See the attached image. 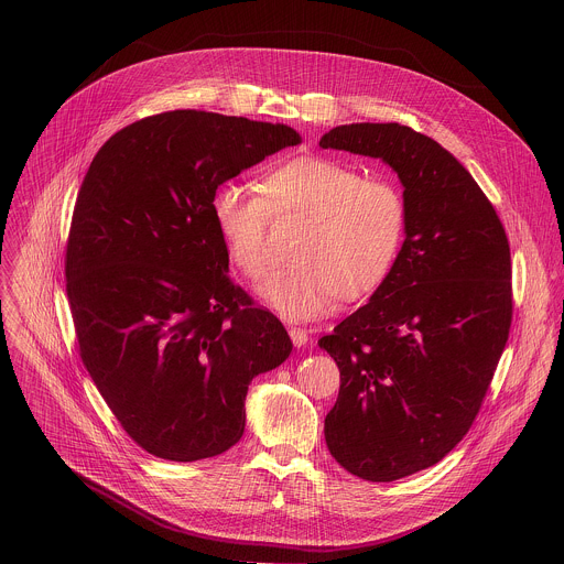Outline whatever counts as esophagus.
I'll use <instances>...</instances> for the list:
<instances>
[{
  "label": "esophagus",
  "instance_id": "esophagus-1",
  "mask_svg": "<svg viewBox=\"0 0 564 564\" xmlns=\"http://www.w3.org/2000/svg\"><path fill=\"white\" fill-rule=\"evenodd\" d=\"M289 336H291V340H293L295 347H302V345L308 343V329H304V327L291 325V327H289Z\"/></svg>",
  "mask_w": 564,
  "mask_h": 564
}]
</instances>
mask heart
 I'll use <instances>...</instances> for the list:
<instances>
[{
  "label": "heart",
  "instance_id": "b5f03b06",
  "mask_svg": "<svg viewBox=\"0 0 564 564\" xmlns=\"http://www.w3.org/2000/svg\"><path fill=\"white\" fill-rule=\"evenodd\" d=\"M213 217L237 269L260 278L269 262L271 219H302L295 262L275 269L262 297L291 319L323 315L332 300L371 293L393 267L405 232L402 191L387 177L362 173L336 159L297 156L275 164L260 195L228 182L213 197Z\"/></svg>",
  "mask_w": 564,
  "mask_h": 564
}]
</instances>
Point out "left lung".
I'll return each mask as SVG.
<instances>
[{"instance_id": "1", "label": "left lung", "mask_w": 564, "mask_h": 564, "mask_svg": "<svg viewBox=\"0 0 564 564\" xmlns=\"http://www.w3.org/2000/svg\"><path fill=\"white\" fill-rule=\"evenodd\" d=\"M319 145L382 159L403 184L402 251L319 340L340 371L329 454L362 480L393 482L443 460L482 408L512 323L510 245L478 182L434 139L351 123Z\"/></svg>"}]
</instances>
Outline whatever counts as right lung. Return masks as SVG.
Here are the masks:
<instances>
[{"instance_id": "right-lung-1", "label": "right lung", "mask_w": 564, "mask_h": 564, "mask_svg": "<svg viewBox=\"0 0 564 564\" xmlns=\"http://www.w3.org/2000/svg\"><path fill=\"white\" fill-rule=\"evenodd\" d=\"M300 141L282 123L169 110L112 134L84 175L65 256L80 358L152 456L193 463L239 443L249 382L293 349L228 278L213 197Z\"/></svg>"}]
</instances>
